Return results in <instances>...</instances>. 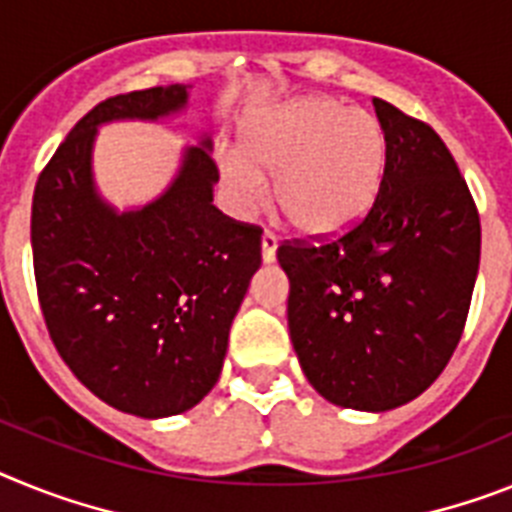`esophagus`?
Here are the masks:
<instances>
[{
  "label": "esophagus",
  "mask_w": 512,
  "mask_h": 512,
  "mask_svg": "<svg viewBox=\"0 0 512 512\" xmlns=\"http://www.w3.org/2000/svg\"><path fill=\"white\" fill-rule=\"evenodd\" d=\"M275 250H278V237H275L273 231H265V234H262V260L273 262Z\"/></svg>",
  "instance_id": "obj_1"
}]
</instances>
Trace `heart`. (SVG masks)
<instances>
[{"label":"heart","mask_w":512,"mask_h":512,"mask_svg":"<svg viewBox=\"0 0 512 512\" xmlns=\"http://www.w3.org/2000/svg\"><path fill=\"white\" fill-rule=\"evenodd\" d=\"M237 149L219 159L231 206L252 211L262 201V175H273L278 211L311 237L358 224L386 164L379 118L332 97H301L255 115L242 126Z\"/></svg>","instance_id":"b5f03b06"}]
</instances>
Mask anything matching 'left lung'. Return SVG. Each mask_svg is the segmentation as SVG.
Listing matches in <instances>:
<instances>
[{
	"label": "left lung",
	"mask_w": 512,
	"mask_h": 512,
	"mask_svg": "<svg viewBox=\"0 0 512 512\" xmlns=\"http://www.w3.org/2000/svg\"><path fill=\"white\" fill-rule=\"evenodd\" d=\"M386 164L376 201L345 234L278 247L288 330L327 402L386 412L428 389L459 345L482 226L441 136L373 97Z\"/></svg>",
	"instance_id": "1"
}]
</instances>
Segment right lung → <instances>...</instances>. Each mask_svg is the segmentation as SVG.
<instances>
[{"mask_svg":"<svg viewBox=\"0 0 512 512\" xmlns=\"http://www.w3.org/2000/svg\"><path fill=\"white\" fill-rule=\"evenodd\" d=\"M185 105V84L95 105L35 182L30 216L53 345L95 397L146 420L180 415L213 389L231 322L260 268V226L213 206L211 139L185 149L157 201L121 213L97 193V126L159 121Z\"/></svg>","mask_w":512,"mask_h":512,"instance_id":"right-lung-1","label":"right lung"}]
</instances>
